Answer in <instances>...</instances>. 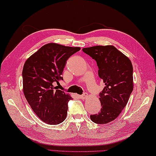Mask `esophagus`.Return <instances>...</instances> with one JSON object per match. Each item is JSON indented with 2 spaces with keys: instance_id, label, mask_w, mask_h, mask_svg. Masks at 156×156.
<instances>
[{
  "instance_id": "34e87169",
  "label": "esophagus",
  "mask_w": 156,
  "mask_h": 156,
  "mask_svg": "<svg viewBox=\"0 0 156 156\" xmlns=\"http://www.w3.org/2000/svg\"><path fill=\"white\" fill-rule=\"evenodd\" d=\"M87 97H88V94H83L82 95H79V97H80V99H86Z\"/></svg>"
}]
</instances>
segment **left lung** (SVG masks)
I'll return each mask as SVG.
<instances>
[{
    "label": "left lung",
    "instance_id": "8db88e82",
    "mask_svg": "<svg viewBox=\"0 0 156 156\" xmlns=\"http://www.w3.org/2000/svg\"><path fill=\"white\" fill-rule=\"evenodd\" d=\"M83 51L96 60L99 77L105 87L99 94L101 109L90 115L95 123L113 121L126 106L133 91V66L129 57L112 45L83 48Z\"/></svg>",
    "mask_w": 156,
    "mask_h": 156
}]
</instances>
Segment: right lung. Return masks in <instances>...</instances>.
<instances>
[{"mask_svg": "<svg viewBox=\"0 0 156 156\" xmlns=\"http://www.w3.org/2000/svg\"><path fill=\"white\" fill-rule=\"evenodd\" d=\"M80 47L48 43L30 56L23 70V93L33 111L46 123L58 125L67 116L68 103L73 98L54 87L63 80L67 59Z\"/></svg>", "mask_w": 156, "mask_h": 156, "instance_id": "right-lung-1", "label": "right lung"}]
</instances>
